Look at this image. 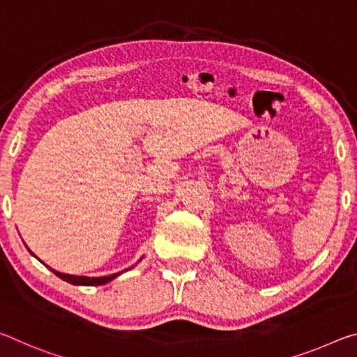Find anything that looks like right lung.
I'll return each mask as SVG.
<instances>
[{
	"label": "right lung",
	"mask_w": 357,
	"mask_h": 357,
	"mask_svg": "<svg viewBox=\"0 0 357 357\" xmlns=\"http://www.w3.org/2000/svg\"><path fill=\"white\" fill-rule=\"evenodd\" d=\"M50 271L54 272L56 277H60L61 280H64V282H68L71 284H85V286L106 284V283L110 282V280H114L115 277L120 275V272H119V273H112V275H107V277H77V275H68V273L56 272V271H54V268H50Z\"/></svg>",
	"instance_id": "1"
}]
</instances>
